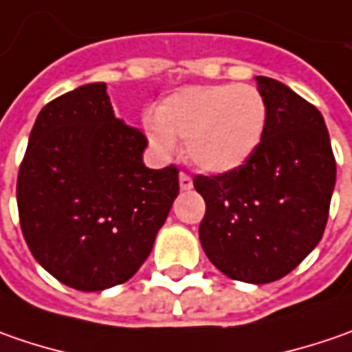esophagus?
<instances>
[{"label": "esophagus", "mask_w": 352, "mask_h": 352, "mask_svg": "<svg viewBox=\"0 0 352 352\" xmlns=\"http://www.w3.org/2000/svg\"><path fill=\"white\" fill-rule=\"evenodd\" d=\"M194 186V182H192V176L190 174H186V172H180V188L182 190H190Z\"/></svg>", "instance_id": "34e87169"}]
</instances>
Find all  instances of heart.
<instances>
[{"label":"heart","instance_id":"obj_1","mask_svg":"<svg viewBox=\"0 0 352 352\" xmlns=\"http://www.w3.org/2000/svg\"><path fill=\"white\" fill-rule=\"evenodd\" d=\"M266 116L263 94L252 86H190L158 105L146 131L156 151L168 155L180 139L196 168L223 174L239 168L256 151Z\"/></svg>","mask_w":352,"mask_h":352}]
</instances>
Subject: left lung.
<instances>
[{
    "label": "left lung",
    "instance_id": "left-lung-1",
    "mask_svg": "<svg viewBox=\"0 0 352 352\" xmlns=\"http://www.w3.org/2000/svg\"><path fill=\"white\" fill-rule=\"evenodd\" d=\"M266 129L256 151L235 170L194 176L206 199L199 241L225 276L268 284L318 247L337 164L316 105L272 78L256 76Z\"/></svg>",
    "mask_w": 352,
    "mask_h": 352
}]
</instances>
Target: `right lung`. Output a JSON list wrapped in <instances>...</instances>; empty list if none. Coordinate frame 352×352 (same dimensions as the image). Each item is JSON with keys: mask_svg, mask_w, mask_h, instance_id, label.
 <instances>
[{"mask_svg": "<svg viewBox=\"0 0 352 352\" xmlns=\"http://www.w3.org/2000/svg\"><path fill=\"white\" fill-rule=\"evenodd\" d=\"M146 137L113 116L105 84L47 103L17 176L23 236L62 284L100 292L127 282L151 254L178 196V168L142 162Z\"/></svg>", "mask_w": 352, "mask_h": 352, "instance_id": "1", "label": "right lung"}]
</instances>
